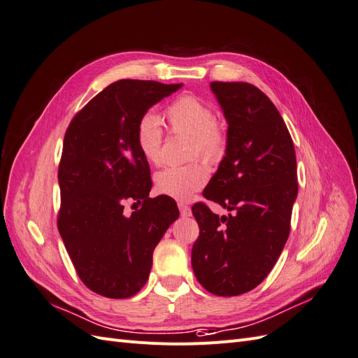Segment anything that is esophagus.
I'll use <instances>...</instances> for the list:
<instances>
[{"instance_id":"esophagus-1","label":"esophagus","mask_w":358,"mask_h":358,"mask_svg":"<svg viewBox=\"0 0 358 358\" xmlns=\"http://www.w3.org/2000/svg\"><path fill=\"white\" fill-rule=\"evenodd\" d=\"M178 208H180L181 217H190V215H192V210H190V206H187L186 203L178 202Z\"/></svg>"}]
</instances>
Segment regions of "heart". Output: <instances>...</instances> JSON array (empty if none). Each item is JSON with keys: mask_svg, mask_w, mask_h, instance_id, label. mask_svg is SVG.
<instances>
[{"mask_svg": "<svg viewBox=\"0 0 358 358\" xmlns=\"http://www.w3.org/2000/svg\"><path fill=\"white\" fill-rule=\"evenodd\" d=\"M169 129L174 134L190 135V156H202L215 162L224 153L226 135L215 123L214 111L194 96H182L166 110ZM135 143L143 157L150 164L162 160L164 129L156 114H144L138 120ZM208 178L206 166L193 162L182 166H168L159 171L155 178L156 190L176 201H189Z\"/></svg>", "mask_w": 358, "mask_h": 358, "instance_id": "obj_1", "label": "heart"}]
</instances>
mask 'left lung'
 Segmentation results:
<instances>
[{"instance_id":"obj_1","label":"left lung","mask_w":358,"mask_h":358,"mask_svg":"<svg viewBox=\"0 0 358 358\" xmlns=\"http://www.w3.org/2000/svg\"><path fill=\"white\" fill-rule=\"evenodd\" d=\"M211 90L227 120V145L203 196L232 214L193 205L199 238L192 266L205 290L230 297L256 288L278 260L290 235L297 166L290 132L260 89L213 82Z\"/></svg>"}]
</instances>
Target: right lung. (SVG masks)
<instances>
[{
  "label": "right lung",
  "instance_id": "1",
  "mask_svg": "<svg viewBox=\"0 0 358 358\" xmlns=\"http://www.w3.org/2000/svg\"><path fill=\"white\" fill-rule=\"evenodd\" d=\"M181 86L119 80L92 98L65 132L57 229L80 280L103 297L141 290L156 245L180 215L172 198H148L152 177L135 129L150 107ZM128 199L142 208L124 216Z\"/></svg>",
  "mask_w": 358,
  "mask_h": 358
}]
</instances>
